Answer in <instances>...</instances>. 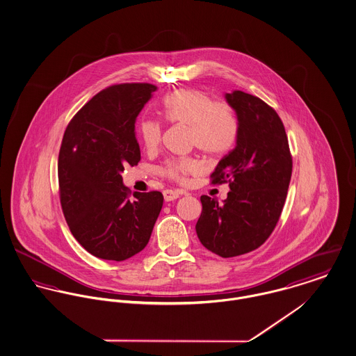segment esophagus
Masks as SVG:
<instances>
[{"instance_id": "esophagus-1", "label": "esophagus", "mask_w": 356, "mask_h": 356, "mask_svg": "<svg viewBox=\"0 0 356 356\" xmlns=\"http://www.w3.org/2000/svg\"><path fill=\"white\" fill-rule=\"evenodd\" d=\"M182 194V191H178V190H170L167 189L163 191V197H165V201H174L177 198H179V195Z\"/></svg>"}]
</instances>
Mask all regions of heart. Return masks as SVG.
<instances>
[{
  "mask_svg": "<svg viewBox=\"0 0 356 356\" xmlns=\"http://www.w3.org/2000/svg\"><path fill=\"white\" fill-rule=\"evenodd\" d=\"M162 113L167 121L188 127L190 145L207 155L220 156L236 140L238 125L232 108L224 102H213L212 97L201 90L179 89L170 93L162 102ZM140 139L145 149H158L162 139L161 124L155 120L143 121ZM201 170L200 161L179 158L168 161L163 174L172 181L185 182Z\"/></svg>",
  "mask_w": 356,
  "mask_h": 356,
  "instance_id": "b5f03b06",
  "label": "heart"
}]
</instances>
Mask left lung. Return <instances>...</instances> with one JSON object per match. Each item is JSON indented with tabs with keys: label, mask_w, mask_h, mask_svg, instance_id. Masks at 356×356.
Returning a JSON list of instances; mask_svg holds the SVG:
<instances>
[{
	"label": "left lung",
	"mask_w": 356,
	"mask_h": 356,
	"mask_svg": "<svg viewBox=\"0 0 356 356\" xmlns=\"http://www.w3.org/2000/svg\"><path fill=\"white\" fill-rule=\"evenodd\" d=\"M236 113V145L212 174V184L229 182L228 197L201 195L195 232L205 248L222 258L257 250L274 231L291 178V155L284 124L261 98L225 93Z\"/></svg>",
	"instance_id": "1"
}]
</instances>
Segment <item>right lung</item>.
Listing matches in <instances>:
<instances>
[{"mask_svg": "<svg viewBox=\"0 0 356 356\" xmlns=\"http://www.w3.org/2000/svg\"><path fill=\"white\" fill-rule=\"evenodd\" d=\"M156 86L122 83L95 95L66 128L58 162L60 204L72 236L92 255L121 261L147 245L161 191L134 193L124 167L140 161L135 122Z\"/></svg>", "mask_w": 356, "mask_h": 356, "instance_id": "right-lung-1", "label": "right lung"}]
</instances>
